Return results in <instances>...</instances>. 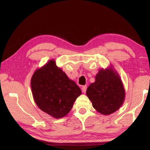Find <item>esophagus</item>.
Wrapping results in <instances>:
<instances>
[{"mask_svg": "<svg viewBox=\"0 0 150 150\" xmlns=\"http://www.w3.org/2000/svg\"><path fill=\"white\" fill-rule=\"evenodd\" d=\"M86 89H87L86 86H83L82 87V91L84 93H85L86 91Z\"/></svg>", "mask_w": 150, "mask_h": 150, "instance_id": "obj_1", "label": "esophagus"}]
</instances>
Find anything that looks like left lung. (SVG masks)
I'll list each match as a JSON object with an SVG mask.
<instances>
[{
	"label": "left lung",
	"instance_id": "1",
	"mask_svg": "<svg viewBox=\"0 0 150 150\" xmlns=\"http://www.w3.org/2000/svg\"><path fill=\"white\" fill-rule=\"evenodd\" d=\"M86 95L98 113L108 115L122 106L125 90L119 73L110 66L98 71L95 82L88 86Z\"/></svg>",
	"mask_w": 150,
	"mask_h": 150
}]
</instances>
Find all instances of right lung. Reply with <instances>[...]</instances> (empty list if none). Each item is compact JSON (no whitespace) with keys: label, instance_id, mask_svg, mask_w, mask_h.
I'll return each instance as SVG.
<instances>
[{"label":"right lung","instance_id":"right-lung-1","mask_svg":"<svg viewBox=\"0 0 150 150\" xmlns=\"http://www.w3.org/2000/svg\"><path fill=\"white\" fill-rule=\"evenodd\" d=\"M31 88L37 106L55 119L66 116L82 93L75 82L57 66L55 60L34 72Z\"/></svg>","mask_w":150,"mask_h":150}]
</instances>
